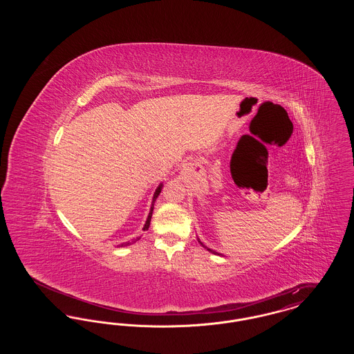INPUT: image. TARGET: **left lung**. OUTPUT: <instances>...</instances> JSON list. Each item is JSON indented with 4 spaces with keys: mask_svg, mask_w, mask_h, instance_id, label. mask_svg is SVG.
I'll return each mask as SVG.
<instances>
[{
    "mask_svg": "<svg viewBox=\"0 0 354 354\" xmlns=\"http://www.w3.org/2000/svg\"><path fill=\"white\" fill-rule=\"evenodd\" d=\"M198 241H199V243H201V244H202V245H203V247H204V248H207V251H209V252L214 253V254H221V253L216 252V251H214V250H211V248H208V247H205V245H204V244H203L202 241H201V239H198Z\"/></svg>",
    "mask_w": 354,
    "mask_h": 354,
    "instance_id": "obj_1",
    "label": "left lung"
}]
</instances>
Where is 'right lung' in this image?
Listing matches in <instances>:
<instances>
[{
  "instance_id": "right-lung-1",
  "label": "right lung",
  "mask_w": 354,
  "mask_h": 354,
  "mask_svg": "<svg viewBox=\"0 0 354 354\" xmlns=\"http://www.w3.org/2000/svg\"><path fill=\"white\" fill-rule=\"evenodd\" d=\"M162 188H163V183H160V185H158V188H156V189H155V192H153V196H152L151 208H150V212H149L147 220H146V223H145V225H143V231H147V230H149V227H150L152 211H153V204H155L156 198L159 196V194H160ZM139 239H140V236H139V237H136V239H134L133 241H126V243H123V244H119L118 247H126V245H130V244H133V243H135V241H136V240H139Z\"/></svg>"
}]
</instances>
